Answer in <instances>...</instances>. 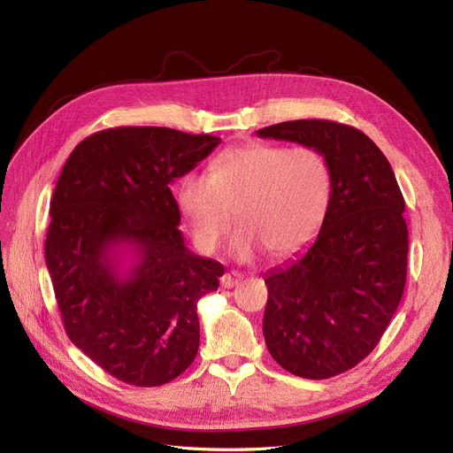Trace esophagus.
<instances>
[{"label":"esophagus","mask_w":453,"mask_h":453,"mask_svg":"<svg viewBox=\"0 0 453 453\" xmlns=\"http://www.w3.org/2000/svg\"><path fill=\"white\" fill-rule=\"evenodd\" d=\"M242 273L240 272H234V270H232V272H226L225 273V276L221 278V285L225 287V289H232V287H234V285H238L240 281H242Z\"/></svg>","instance_id":"esophagus-1"}]
</instances>
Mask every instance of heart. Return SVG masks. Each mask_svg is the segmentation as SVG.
<instances>
[{
    "label": "heart",
    "instance_id": "b5f03b06",
    "mask_svg": "<svg viewBox=\"0 0 453 453\" xmlns=\"http://www.w3.org/2000/svg\"><path fill=\"white\" fill-rule=\"evenodd\" d=\"M333 195L326 158L308 145L248 143L228 149L210 175L188 172L173 198L198 248L211 253L228 234L232 213L242 225L232 250L251 257L268 250L287 257L303 248L323 225Z\"/></svg>",
    "mask_w": 453,
    "mask_h": 453
}]
</instances>
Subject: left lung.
<instances>
[{
	"label": "left lung",
	"mask_w": 453,
	"mask_h": 453,
	"mask_svg": "<svg viewBox=\"0 0 453 453\" xmlns=\"http://www.w3.org/2000/svg\"><path fill=\"white\" fill-rule=\"evenodd\" d=\"M257 135L318 149L331 166L333 195L318 238L265 276L263 333L291 374L333 378L378 346L403 298L404 198L386 155L357 128L303 119Z\"/></svg>",
	"instance_id": "1"
}]
</instances>
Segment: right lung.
<instances>
[{"label":"right lung","instance_id":"1","mask_svg":"<svg viewBox=\"0 0 453 453\" xmlns=\"http://www.w3.org/2000/svg\"><path fill=\"white\" fill-rule=\"evenodd\" d=\"M219 143L162 127L107 128L73 149L54 188L45 260L64 328L130 386H162L196 357V304L225 266L187 248L170 185ZM125 250L136 263L122 274Z\"/></svg>","mask_w":453,"mask_h":453}]
</instances>
